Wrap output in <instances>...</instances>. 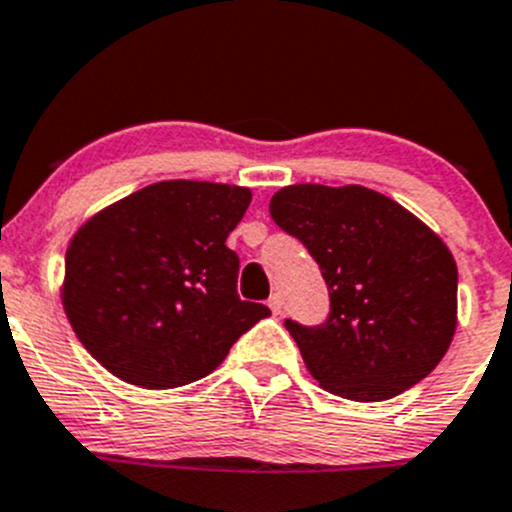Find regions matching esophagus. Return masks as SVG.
I'll return each mask as SVG.
<instances>
[{
    "mask_svg": "<svg viewBox=\"0 0 512 512\" xmlns=\"http://www.w3.org/2000/svg\"><path fill=\"white\" fill-rule=\"evenodd\" d=\"M267 305H270L272 313L280 315V313H283V295H280V293H272L270 300H267Z\"/></svg>",
    "mask_w": 512,
    "mask_h": 512,
    "instance_id": "1",
    "label": "esophagus"
}]
</instances>
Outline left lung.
Returning <instances> with one entry per match:
<instances>
[{
	"mask_svg": "<svg viewBox=\"0 0 512 512\" xmlns=\"http://www.w3.org/2000/svg\"><path fill=\"white\" fill-rule=\"evenodd\" d=\"M270 217L308 247L328 285L326 323L285 321L323 389L384 401L432 374L457 328V265L422 219L356 184L285 186Z\"/></svg>",
	"mask_w": 512,
	"mask_h": 512,
	"instance_id": "left-lung-1",
	"label": "left lung"
}]
</instances>
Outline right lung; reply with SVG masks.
I'll use <instances>...</instances> for the list:
<instances>
[{
  "label": "right lung",
  "instance_id": "right-lung-1",
  "mask_svg": "<svg viewBox=\"0 0 512 512\" xmlns=\"http://www.w3.org/2000/svg\"><path fill=\"white\" fill-rule=\"evenodd\" d=\"M250 202L245 186L159 181L75 232L62 305L98 364L141 389H176L212 374L270 315L240 300V257L227 247Z\"/></svg>",
  "mask_w": 512,
  "mask_h": 512
}]
</instances>
